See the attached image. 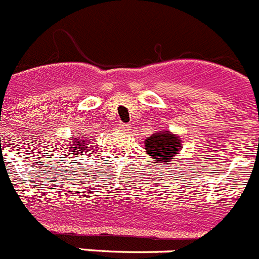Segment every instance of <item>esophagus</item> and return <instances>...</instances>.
I'll return each instance as SVG.
<instances>
[{
	"label": "esophagus",
	"mask_w": 259,
	"mask_h": 259,
	"mask_svg": "<svg viewBox=\"0 0 259 259\" xmlns=\"http://www.w3.org/2000/svg\"><path fill=\"white\" fill-rule=\"evenodd\" d=\"M118 127H119V129H121V130H122V132H125V133H127V132H129L130 127H132V126L127 125V123L119 122V123H118Z\"/></svg>",
	"instance_id": "1"
}]
</instances>
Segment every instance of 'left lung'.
Segmentation results:
<instances>
[{
	"label": "left lung",
	"mask_w": 259,
	"mask_h": 259,
	"mask_svg": "<svg viewBox=\"0 0 259 259\" xmlns=\"http://www.w3.org/2000/svg\"><path fill=\"white\" fill-rule=\"evenodd\" d=\"M145 147L150 158L155 159L154 163H163V166H168V162H171L182 149L179 138L168 132L153 134L146 138Z\"/></svg>",
	"instance_id": "8db88e82"
}]
</instances>
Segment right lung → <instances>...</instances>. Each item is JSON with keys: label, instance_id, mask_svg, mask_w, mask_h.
Instances as JSON below:
<instances>
[{"label": "right lung", "instance_id": "add662e5", "mask_svg": "<svg viewBox=\"0 0 259 259\" xmlns=\"http://www.w3.org/2000/svg\"><path fill=\"white\" fill-rule=\"evenodd\" d=\"M85 141L81 140V138H79L77 141H73L71 145L72 146H76V147H72V150H71V153L69 154H75V155H77V153H84V150H85Z\"/></svg>", "mask_w": 259, "mask_h": 259}]
</instances>
